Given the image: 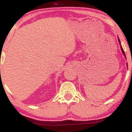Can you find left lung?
<instances>
[{
    "label": "left lung",
    "mask_w": 132,
    "mask_h": 132,
    "mask_svg": "<svg viewBox=\"0 0 132 132\" xmlns=\"http://www.w3.org/2000/svg\"><path fill=\"white\" fill-rule=\"evenodd\" d=\"M118 40H119V44H120V48H121V50H122V53H123V55H124V56H125V58H126V56H125V52H124V51H123V48H122V46H121L120 41V40H119V37H118ZM126 60H127V59H126ZM127 68H128V64H127Z\"/></svg>",
    "instance_id": "obj_1"
}]
</instances>
